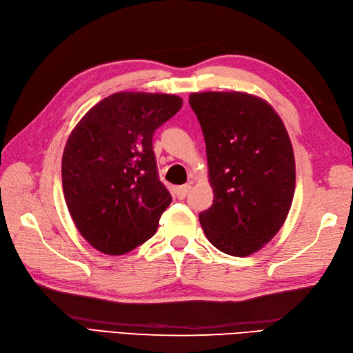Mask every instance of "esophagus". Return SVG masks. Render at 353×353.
I'll list each match as a JSON object with an SVG mask.
<instances>
[{
  "mask_svg": "<svg viewBox=\"0 0 353 353\" xmlns=\"http://www.w3.org/2000/svg\"><path fill=\"white\" fill-rule=\"evenodd\" d=\"M191 191V185H182V186H177L176 188V196L177 199H185L186 194H188Z\"/></svg>",
  "mask_w": 353,
  "mask_h": 353,
  "instance_id": "obj_1",
  "label": "esophagus"
}]
</instances>
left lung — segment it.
<instances>
[{
    "label": "left lung",
    "instance_id": "obj_1",
    "mask_svg": "<svg viewBox=\"0 0 353 353\" xmlns=\"http://www.w3.org/2000/svg\"><path fill=\"white\" fill-rule=\"evenodd\" d=\"M203 130L214 205L199 220L216 249L256 253L287 220L296 188L294 152L272 104L247 92H192Z\"/></svg>",
    "mask_w": 353,
    "mask_h": 353
}]
</instances>
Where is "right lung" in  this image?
<instances>
[{
  "label": "right lung",
  "mask_w": 353,
  "mask_h": 353,
  "mask_svg": "<svg viewBox=\"0 0 353 353\" xmlns=\"http://www.w3.org/2000/svg\"><path fill=\"white\" fill-rule=\"evenodd\" d=\"M182 104L174 94L115 92L70 133L62 156L63 196L94 249L124 254L156 234L171 196L157 177L152 139Z\"/></svg>",
  "instance_id": "1"
}]
</instances>
